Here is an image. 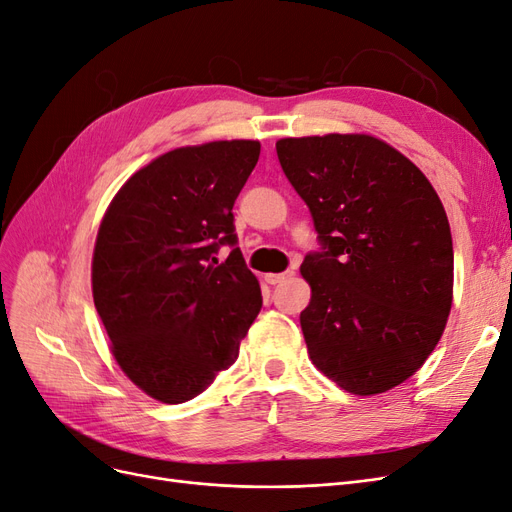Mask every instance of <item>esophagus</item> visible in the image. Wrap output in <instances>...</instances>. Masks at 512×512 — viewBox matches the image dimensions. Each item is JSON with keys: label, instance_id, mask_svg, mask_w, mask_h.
<instances>
[{"label": "esophagus", "instance_id": "obj_1", "mask_svg": "<svg viewBox=\"0 0 512 512\" xmlns=\"http://www.w3.org/2000/svg\"><path fill=\"white\" fill-rule=\"evenodd\" d=\"M292 273H294V271H286V273H269V275H265V280H267V284L275 286V284H282V282H286Z\"/></svg>", "mask_w": 512, "mask_h": 512}]
</instances>
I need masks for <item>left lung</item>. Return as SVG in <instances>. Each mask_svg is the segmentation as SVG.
Here are the masks:
<instances>
[{"label": "left lung", "mask_w": 512, "mask_h": 512, "mask_svg": "<svg viewBox=\"0 0 512 512\" xmlns=\"http://www.w3.org/2000/svg\"><path fill=\"white\" fill-rule=\"evenodd\" d=\"M284 175L305 200L320 252L301 273L312 363L354 395L408 380L436 348L453 305V239L427 177L367 134L282 138Z\"/></svg>", "instance_id": "obj_1"}]
</instances>
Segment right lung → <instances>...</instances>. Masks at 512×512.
<instances>
[{
  "label": "right lung",
  "mask_w": 512,
  "mask_h": 512,
  "mask_svg": "<svg viewBox=\"0 0 512 512\" xmlns=\"http://www.w3.org/2000/svg\"><path fill=\"white\" fill-rule=\"evenodd\" d=\"M258 141L179 147L134 173L98 230L91 286L113 356L162 404L203 393L239 356L262 294L232 207ZM222 244L233 247L218 263Z\"/></svg>",
  "instance_id": "add662e5"
}]
</instances>
